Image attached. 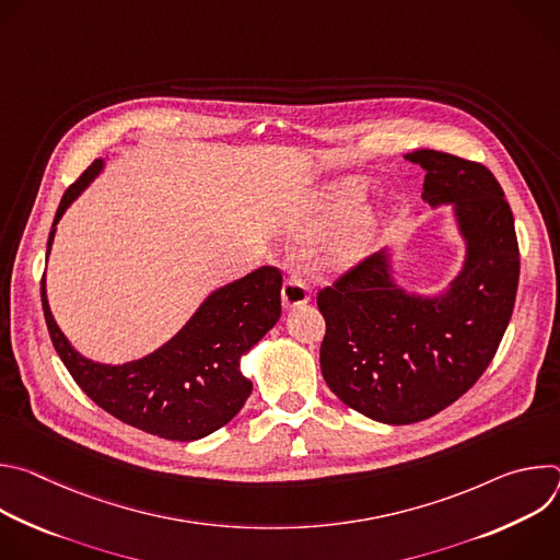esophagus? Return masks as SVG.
<instances>
[{
  "label": "esophagus",
  "mask_w": 560,
  "mask_h": 560,
  "mask_svg": "<svg viewBox=\"0 0 560 560\" xmlns=\"http://www.w3.org/2000/svg\"><path fill=\"white\" fill-rule=\"evenodd\" d=\"M281 301H283V307H294V305H303L310 301L307 283L296 272H290L285 277L283 290H281Z\"/></svg>",
  "instance_id": "34e87169"
}]
</instances>
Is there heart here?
Here are the masks:
<instances>
[{"label": "heart", "instance_id": "heart-1", "mask_svg": "<svg viewBox=\"0 0 560 560\" xmlns=\"http://www.w3.org/2000/svg\"><path fill=\"white\" fill-rule=\"evenodd\" d=\"M361 199H363V184L361 182L346 179V182L332 184L330 188H326V192L322 197H318L314 219H312V228L332 225L335 221L343 219ZM357 248H359V234H352L341 244L339 253L343 257H352L357 253Z\"/></svg>", "mask_w": 560, "mask_h": 560}]
</instances>
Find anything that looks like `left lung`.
Listing matches in <instances>:
<instances>
[{"label":"left lung","instance_id":"left-lung-1","mask_svg":"<svg viewBox=\"0 0 560 560\" xmlns=\"http://www.w3.org/2000/svg\"><path fill=\"white\" fill-rule=\"evenodd\" d=\"M406 159L425 171L423 201L454 210L465 238L460 272L439 296L406 292L385 248L316 294L328 387L348 408L387 425L439 415L488 370L521 272L510 203L483 164L428 148Z\"/></svg>","mask_w":560,"mask_h":560}]
</instances>
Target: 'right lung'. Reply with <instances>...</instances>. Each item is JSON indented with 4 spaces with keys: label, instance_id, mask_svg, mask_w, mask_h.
<instances>
[{
    "label": "right lung",
    "instance_id": "right-lung-1",
    "mask_svg": "<svg viewBox=\"0 0 560 560\" xmlns=\"http://www.w3.org/2000/svg\"><path fill=\"white\" fill-rule=\"evenodd\" d=\"M102 171L104 159H95L63 192L46 253L66 208ZM281 281L279 268L264 266L214 290L168 343L124 365L95 363L70 346L52 318L44 279L42 307L59 359L100 408L148 434L197 441L234 419L250 396L242 357L279 322Z\"/></svg>",
    "mask_w": 560,
    "mask_h": 560
}]
</instances>
